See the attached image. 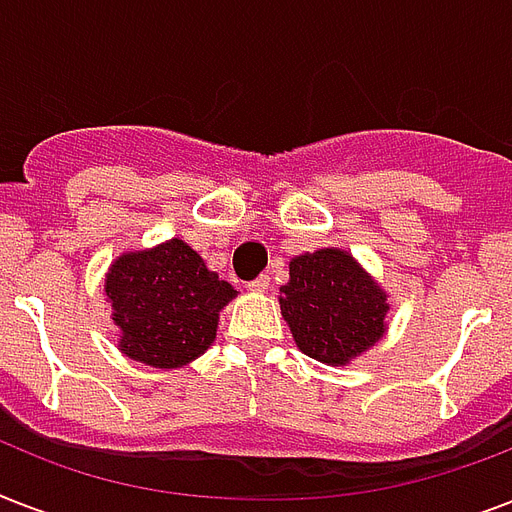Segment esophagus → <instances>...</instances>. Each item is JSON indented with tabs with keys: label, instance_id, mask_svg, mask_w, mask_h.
Instances as JSON below:
<instances>
[{
	"label": "esophagus",
	"instance_id": "obj_1",
	"mask_svg": "<svg viewBox=\"0 0 512 512\" xmlns=\"http://www.w3.org/2000/svg\"><path fill=\"white\" fill-rule=\"evenodd\" d=\"M268 284H271V279H268V276H257L255 281H249L247 287H249V292H257V295H263V292H268Z\"/></svg>",
	"mask_w": 512,
	"mask_h": 512
}]
</instances>
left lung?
<instances>
[{"label":"left lung","mask_w":512,"mask_h":512,"mask_svg":"<svg viewBox=\"0 0 512 512\" xmlns=\"http://www.w3.org/2000/svg\"><path fill=\"white\" fill-rule=\"evenodd\" d=\"M279 305L297 348L329 366H345L372 348L390 311L377 281L335 247L292 257Z\"/></svg>","instance_id":"1"}]
</instances>
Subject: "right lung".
<instances>
[{"label": "right lung", "mask_w": 512, "mask_h": 512, "mask_svg": "<svg viewBox=\"0 0 512 512\" xmlns=\"http://www.w3.org/2000/svg\"><path fill=\"white\" fill-rule=\"evenodd\" d=\"M119 350L156 369H180L215 342L217 319L236 289L209 271L183 239L124 252L106 273Z\"/></svg>", "instance_id": "1"}]
</instances>
